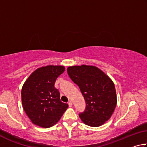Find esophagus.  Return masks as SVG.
Wrapping results in <instances>:
<instances>
[{
    "instance_id": "obj_1",
    "label": "esophagus",
    "mask_w": 147,
    "mask_h": 147,
    "mask_svg": "<svg viewBox=\"0 0 147 147\" xmlns=\"http://www.w3.org/2000/svg\"><path fill=\"white\" fill-rule=\"evenodd\" d=\"M68 104L69 107H72V106H73V102H72L71 101H69L68 102Z\"/></svg>"
}]
</instances>
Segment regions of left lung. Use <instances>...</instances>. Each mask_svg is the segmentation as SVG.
<instances>
[{
	"mask_svg": "<svg viewBox=\"0 0 147 147\" xmlns=\"http://www.w3.org/2000/svg\"><path fill=\"white\" fill-rule=\"evenodd\" d=\"M67 71L85 99V111L79 114L82 121L93 127L102 125L111 117L117 105L113 81L95 66H71Z\"/></svg>",
	"mask_w": 147,
	"mask_h": 147,
	"instance_id": "1",
	"label": "left lung"
}]
</instances>
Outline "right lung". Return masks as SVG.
Segmentation results:
<instances>
[{
  "label": "right lung",
  "instance_id": "1",
  "mask_svg": "<svg viewBox=\"0 0 147 147\" xmlns=\"http://www.w3.org/2000/svg\"><path fill=\"white\" fill-rule=\"evenodd\" d=\"M65 71L63 66L47 65L34 71L23 84L22 104L32 123L49 128L59 121L68 108L60 100L54 84Z\"/></svg>",
  "mask_w": 147,
  "mask_h": 147
}]
</instances>
